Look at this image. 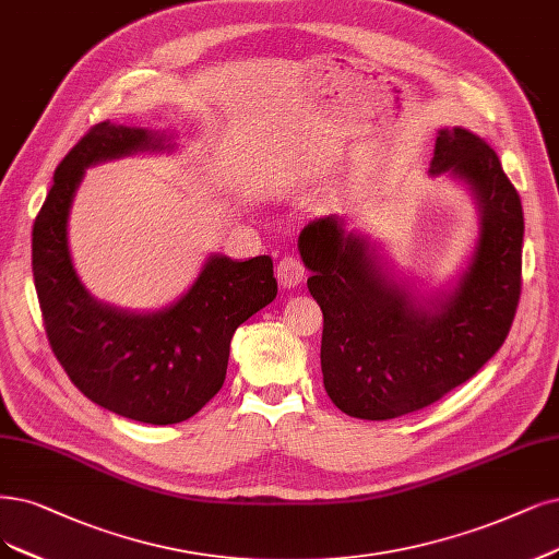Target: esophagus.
<instances>
[{"mask_svg": "<svg viewBox=\"0 0 559 559\" xmlns=\"http://www.w3.org/2000/svg\"><path fill=\"white\" fill-rule=\"evenodd\" d=\"M276 278L283 287H295L306 278V266L299 258L295 255H285L278 264H276Z\"/></svg>", "mask_w": 559, "mask_h": 559, "instance_id": "obj_1", "label": "esophagus"}]
</instances>
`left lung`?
I'll list each match as a JSON object with an SVG mask.
<instances>
[{
    "label": "left lung",
    "mask_w": 559,
    "mask_h": 559,
    "mask_svg": "<svg viewBox=\"0 0 559 559\" xmlns=\"http://www.w3.org/2000/svg\"><path fill=\"white\" fill-rule=\"evenodd\" d=\"M467 183L479 239L451 293L412 297L370 243L338 216L308 223L299 253L322 308V378L349 417L384 421L440 401L502 347L521 299L523 204L488 144L467 129L438 131L430 175Z\"/></svg>",
    "instance_id": "1"
}]
</instances>
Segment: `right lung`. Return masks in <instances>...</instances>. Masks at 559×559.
<instances>
[{"instance_id":"1","label":"right lung","mask_w":559,"mask_h":559,"mask_svg":"<svg viewBox=\"0 0 559 559\" xmlns=\"http://www.w3.org/2000/svg\"><path fill=\"white\" fill-rule=\"evenodd\" d=\"M173 144L147 129L100 121L55 170L32 233V272L52 353L92 403L168 426L193 417L223 386L237 326L276 299L274 262L212 255L181 299L156 313L96 301L69 251V212L90 165Z\"/></svg>"}]
</instances>
